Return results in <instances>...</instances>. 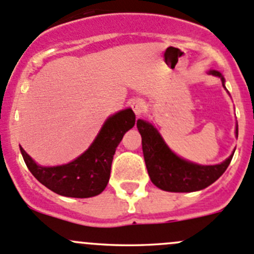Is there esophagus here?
I'll return each mask as SVG.
<instances>
[{"instance_id":"obj_1","label":"esophagus","mask_w":254,"mask_h":254,"mask_svg":"<svg viewBox=\"0 0 254 254\" xmlns=\"http://www.w3.org/2000/svg\"><path fill=\"white\" fill-rule=\"evenodd\" d=\"M131 109L136 115H141L146 109V103L142 99H135L131 102Z\"/></svg>"}]
</instances>
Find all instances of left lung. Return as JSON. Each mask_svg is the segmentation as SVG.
<instances>
[{
	"instance_id": "obj_1",
	"label": "left lung",
	"mask_w": 254,
	"mask_h": 254,
	"mask_svg": "<svg viewBox=\"0 0 254 254\" xmlns=\"http://www.w3.org/2000/svg\"><path fill=\"white\" fill-rule=\"evenodd\" d=\"M210 74L221 77L222 83H225L222 74L217 70H211ZM136 127L141 134L142 152L147 174L152 184L165 191L192 192L206 189L226 171L233 157L232 154L221 164L211 166L193 164L176 156L150 123L139 119ZM236 135L238 136V125L236 127Z\"/></svg>"
}]
</instances>
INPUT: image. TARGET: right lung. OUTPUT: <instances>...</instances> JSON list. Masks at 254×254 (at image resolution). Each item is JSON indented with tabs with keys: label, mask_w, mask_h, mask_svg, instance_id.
<instances>
[{
	"label": "right lung",
	"mask_w": 254,
	"mask_h": 254,
	"mask_svg": "<svg viewBox=\"0 0 254 254\" xmlns=\"http://www.w3.org/2000/svg\"><path fill=\"white\" fill-rule=\"evenodd\" d=\"M134 125L135 114L131 109L117 113L105 122L84 154L62 166H38L21 146L19 149L29 171L47 189L67 197H93L107 187L115 149Z\"/></svg>",
	"instance_id": "add662e5"
}]
</instances>
